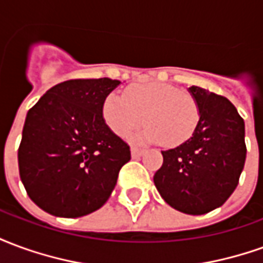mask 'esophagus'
I'll return each instance as SVG.
<instances>
[{"label": "esophagus", "mask_w": 263, "mask_h": 263, "mask_svg": "<svg viewBox=\"0 0 263 263\" xmlns=\"http://www.w3.org/2000/svg\"><path fill=\"white\" fill-rule=\"evenodd\" d=\"M131 154H132V158H134V159H137V158H141L143 154H146V151L141 148H132Z\"/></svg>", "instance_id": "1"}]
</instances>
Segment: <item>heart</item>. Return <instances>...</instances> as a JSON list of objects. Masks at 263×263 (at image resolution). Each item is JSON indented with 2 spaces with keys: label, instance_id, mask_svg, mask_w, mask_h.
<instances>
[{
  "label": "heart",
  "instance_id": "1",
  "mask_svg": "<svg viewBox=\"0 0 263 263\" xmlns=\"http://www.w3.org/2000/svg\"><path fill=\"white\" fill-rule=\"evenodd\" d=\"M101 115L115 135L126 138L139 126V139L172 148L187 141L200 121V105L193 94L166 83L134 84L124 97L111 92L104 98Z\"/></svg>",
  "mask_w": 263,
  "mask_h": 263
}]
</instances>
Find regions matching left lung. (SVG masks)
Here are the masks:
<instances>
[{"instance_id": "8db88e82", "label": "left lung", "mask_w": 263, "mask_h": 263, "mask_svg": "<svg viewBox=\"0 0 263 263\" xmlns=\"http://www.w3.org/2000/svg\"><path fill=\"white\" fill-rule=\"evenodd\" d=\"M189 91L200 105L198 125L186 142L162 151L154 182L171 207L201 215L222 205L237 189L247 158L245 124L228 98L197 86Z\"/></svg>"}]
</instances>
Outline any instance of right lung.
I'll list each match as a JSON object with an SVG mask.
<instances>
[{
	"instance_id": "right-lung-1",
	"label": "right lung",
	"mask_w": 263,
	"mask_h": 263,
	"mask_svg": "<svg viewBox=\"0 0 263 263\" xmlns=\"http://www.w3.org/2000/svg\"><path fill=\"white\" fill-rule=\"evenodd\" d=\"M120 83L108 77L63 81L28 111L18 149L20 176L43 211L83 217L112 193L131 151L104 122L101 107Z\"/></svg>"
}]
</instances>
